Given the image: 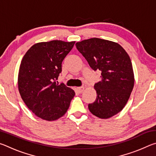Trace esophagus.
<instances>
[{
	"mask_svg": "<svg viewBox=\"0 0 156 156\" xmlns=\"http://www.w3.org/2000/svg\"><path fill=\"white\" fill-rule=\"evenodd\" d=\"M84 87H77V88H76V90H77V91L78 92L79 94L83 93V91H84Z\"/></svg>",
	"mask_w": 156,
	"mask_h": 156,
	"instance_id": "1",
	"label": "esophagus"
}]
</instances>
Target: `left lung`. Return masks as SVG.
I'll use <instances>...</instances> for the list:
<instances>
[{"instance_id":"1","label":"left lung","mask_w":156,"mask_h":156,"mask_svg":"<svg viewBox=\"0 0 156 156\" xmlns=\"http://www.w3.org/2000/svg\"><path fill=\"white\" fill-rule=\"evenodd\" d=\"M76 48L101 80L94 84L97 96L88 107L92 114L107 119L122 110L133 89L134 73L130 57L115 42L92 38L76 43Z\"/></svg>"}]
</instances>
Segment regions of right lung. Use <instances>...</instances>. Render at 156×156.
I'll use <instances>...</instances> for the list:
<instances>
[{
    "instance_id": "obj_1",
    "label": "right lung",
    "mask_w": 156,
    "mask_h": 156,
    "mask_svg": "<svg viewBox=\"0 0 156 156\" xmlns=\"http://www.w3.org/2000/svg\"><path fill=\"white\" fill-rule=\"evenodd\" d=\"M75 41H51L31 46L21 60L18 87L28 109L37 117L56 120L65 114L75 96L72 89L56 83L62 62Z\"/></svg>"
}]
</instances>
